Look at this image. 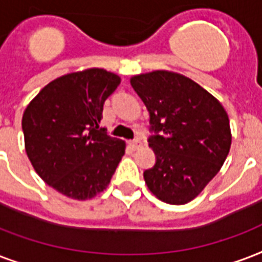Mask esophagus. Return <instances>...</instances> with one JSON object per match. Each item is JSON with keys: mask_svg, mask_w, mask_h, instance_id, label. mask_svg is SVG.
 Listing matches in <instances>:
<instances>
[{"mask_svg": "<svg viewBox=\"0 0 262 262\" xmlns=\"http://www.w3.org/2000/svg\"><path fill=\"white\" fill-rule=\"evenodd\" d=\"M141 141H129V146H131V149L137 150L138 147H141Z\"/></svg>", "mask_w": 262, "mask_h": 262, "instance_id": "obj_1", "label": "esophagus"}]
</instances>
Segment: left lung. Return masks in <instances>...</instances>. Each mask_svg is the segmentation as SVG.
<instances>
[{
	"label": "left lung",
	"mask_w": 262,
	"mask_h": 262,
	"mask_svg": "<svg viewBox=\"0 0 262 262\" xmlns=\"http://www.w3.org/2000/svg\"><path fill=\"white\" fill-rule=\"evenodd\" d=\"M131 86L150 113L153 168L143 172L150 192L184 205L217 175L231 147L230 119L217 98L184 75L159 70L135 75Z\"/></svg>",
	"instance_id": "1"
}]
</instances>
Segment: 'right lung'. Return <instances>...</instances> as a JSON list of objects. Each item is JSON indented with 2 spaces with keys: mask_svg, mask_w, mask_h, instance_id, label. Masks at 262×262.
I'll use <instances>...</instances> for the list:
<instances>
[{
  "mask_svg": "<svg viewBox=\"0 0 262 262\" xmlns=\"http://www.w3.org/2000/svg\"><path fill=\"white\" fill-rule=\"evenodd\" d=\"M119 75L102 68L62 75L28 103L21 127L24 147L45 183L72 200L94 198L111 183L125 142L99 127L105 99Z\"/></svg>",
  "mask_w": 262,
  "mask_h": 262,
  "instance_id": "obj_1",
  "label": "right lung"
}]
</instances>
